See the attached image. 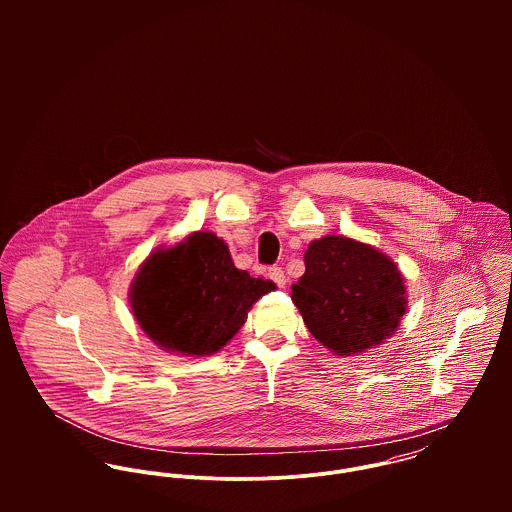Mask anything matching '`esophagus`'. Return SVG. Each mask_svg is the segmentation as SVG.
<instances>
[{"label":"esophagus","mask_w":512,"mask_h":512,"mask_svg":"<svg viewBox=\"0 0 512 512\" xmlns=\"http://www.w3.org/2000/svg\"><path fill=\"white\" fill-rule=\"evenodd\" d=\"M268 278L278 286V288H286V274H284V270L282 268H278V266H272V268H268Z\"/></svg>","instance_id":"34e87169"}]
</instances>
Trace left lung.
<instances>
[{
    "mask_svg": "<svg viewBox=\"0 0 512 512\" xmlns=\"http://www.w3.org/2000/svg\"><path fill=\"white\" fill-rule=\"evenodd\" d=\"M305 274L292 286L309 333L335 355L353 357L380 345L406 313L398 266L365 242L327 234L303 256Z\"/></svg>",
    "mask_w": 512,
    "mask_h": 512,
    "instance_id": "left-lung-1",
    "label": "left lung"
}]
</instances>
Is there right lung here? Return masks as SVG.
<instances>
[{
	"mask_svg": "<svg viewBox=\"0 0 512 512\" xmlns=\"http://www.w3.org/2000/svg\"><path fill=\"white\" fill-rule=\"evenodd\" d=\"M276 284L238 270L213 232H193L159 248L140 266L132 313L147 337L169 353L205 357L220 351L244 325L250 307Z\"/></svg>",
	"mask_w": 512,
	"mask_h": 512,
	"instance_id": "add662e5",
	"label": "right lung"
}]
</instances>
